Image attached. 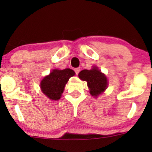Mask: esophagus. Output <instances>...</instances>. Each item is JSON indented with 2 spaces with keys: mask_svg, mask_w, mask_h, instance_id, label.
<instances>
[{
  "mask_svg": "<svg viewBox=\"0 0 152 152\" xmlns=\"http://www.w3.org/2000/svg\"><path fill=\"white\" fill-rule=\"evenodd\" d=\"M74 71H75V73H76V74L78 75V73H79V71H80V68H76V69H74Z\"/></svg>",
  "mask_w": 152,
  "mask_h": 152,
  "instance_id": "1",
  "label": "esophagus"
}]
</instances>
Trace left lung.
Listing matches in <instances>:
<instances>
[{
	"label": "left lung",
	"mask_w": 152,
	"mask_h": 152,
	"mask_svg": "<svg viewBox=\"0 0 152 152\" xmlns=\"http://www.w3.org/2000/svg\"><path fill=\"white\" fill-rule=\"evenodd\" d=\"M78 77L82 81L87 82L90 94L94 97L102 94L108 86L107 78L96 66H94L91 70L81 71L78 74Z\"/></svg>",
	"instance_id": "obj_1"
}]
</instances>
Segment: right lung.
Masks as SVG:
<instances>
[{
  "instance_id": "1",
  "label": "right lung",
  "mask_w": 152,
  "mask_h": 152,
  "mask_svg": "<svg viewBox=\"0 0 152 152\" xmlns=\"http://www.w3.org/2000/svg\"><path fill=\"white\" fill-rule=\"evenodd\" d=\"M74 75L75 72L70 69H53L41 81V91L50 100H58L61 97L66 83Z\"/></svg>"
}]
</instances>
